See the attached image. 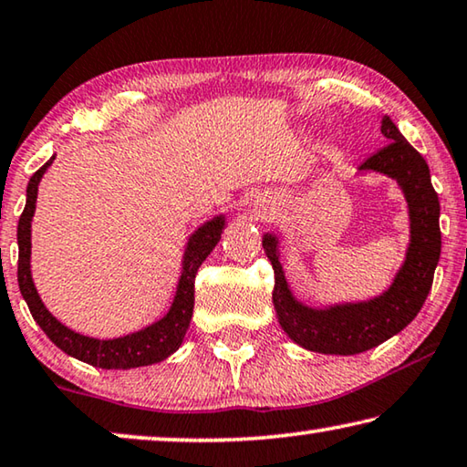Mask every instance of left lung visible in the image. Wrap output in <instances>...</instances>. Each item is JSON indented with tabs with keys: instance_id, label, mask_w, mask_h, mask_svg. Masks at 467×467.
<instances>
[{
	"instance_id": "left-lung-1",
	"label": "left lung",
	"mask_w": 467,
	"mask_h": 467,
	"mask_svg": "<svg viewBox=\"0 0 467 467\" xmlns=\"http://www.w3.org/2000/svg\"><path fill=\"white\" fill-rule=\"evenodd\" d=\"M389 145L364 161L359 170L389 176L401 189L410 216L405 260L387 291L366 301L307 306L295 297L283 268L278 234H264V251L274 268L272 303L280 328L295 345L324 355H355L374 349L401 332L424 306L441 257V203L426 160L407 143L390 116L382 118Z\"/></svg>"
}]
</instances>
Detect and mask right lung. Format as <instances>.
I'll return each instance as SVG.
<instances>
[{"mask_svg": "<svg viewBox=\"0 0 467 467\" xmlns=\"http://www.w3.org/2000/svg\"><path fill=\"white\" fill-rule=\"evenodd\" d=\"M54 160L56 155H51L47 164L36 170L31 181H28L26 205L18 220V286L28 309H31L33 320L39 324L41 330L46 332L57 349H62L74 359L85 361L88 366L103 369H130L160 364V361H164L179 349L184 335H187L195 306V274L205 257L218 245L220 236L226 228V213H218V216L205 220L203 224H199L189 234L174 299L160 320L151 322L150 327L130 332V335L116 338H95L80 335V332L62 324L46 307V303L41 301L39 291H36L33 283L31 272V226L36 207V193H39L43 174L54 164Z\"/></svg>", "mask_w": 467, "mask_h": 467, "instance_id": "obj_1", "label": "right lung"}]
</instances>
